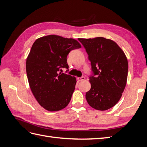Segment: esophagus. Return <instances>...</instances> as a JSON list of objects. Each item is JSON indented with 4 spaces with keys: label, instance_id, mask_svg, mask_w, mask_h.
<instances>
[{
    "label": "esophagus",
    "instance_id": "esophagus-1",
    "mask_svg": "<svg viewBox=\"0 0 147 147\" xmlns=\"http://www.w3.org/2000/svg\"><path fill=\"white\" fill-rule=\"evenodd\" d=\"M77 79H78V81H83V80H85V77H78Z\"/></svg>",
    "mask_w": 147,
    "mask_h": 147
}]
</instances>
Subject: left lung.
<instances>
[{"label": "left lung", "instance_id": "1", "mask_svg": "<svg viewBox=\"0 0 147 147\" xmlns=\"http://www.w3.org/2000/svg\"><path fill=\"white\" fill-rule=\"evenodd\" d=\"M88 55L92 75L90 90L86 93L88 104L104 111L113 107L121 98L128 72L127 57L116 42L104 37L78 38Z\"/></svg>", "mask_w": 147, "mask_h": 147}]
</instances>
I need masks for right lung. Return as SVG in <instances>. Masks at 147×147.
Listing matches in <instances>:
<instances>
[{"label": "right lung", "instance_id": "right-lung-1", "mask_svg": "<svg viewBox=\"0 0 147 147\" xmlns=\"http://www.w3.org/2000/svg\"><path fill=\"white\" fill-rule=\"evenodd\" d=\"M81 47L76 40L56 35L38 38L33 43L26 59V73L31 91L45 109L55 112L69 104L76 78L59 70L69 68L67 56Z\"/></svg>", "mask_w": 147, "mask_h": 147}]
</instances>
